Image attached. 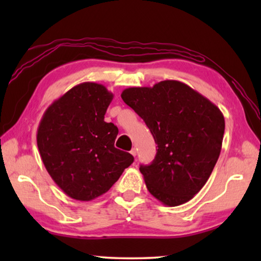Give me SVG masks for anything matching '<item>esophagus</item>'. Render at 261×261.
<instances>
[{
    "label": "esophagus",
    "mask_w": 261,
    "mask_h": 261,
    "mask_svg": "<svg viewBox=\"0 0 261 261\" xmlns=\"http://www.w3.org/2000/svg\"><path fill=\"white\" fill-rule=\"evenodd\" d=\"M130 153H131L134 156H136V155H137V149H136V148H132L131 151H130Z\"/></svg>",
    "instance_id": "obj_1"
}]
</instances>
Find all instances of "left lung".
I'll return each mask as SVG.
<instances>
[{
    "label": "left lung",
    "instance_id": "left-lung-1",
    "mask_svg": "<svg viewBox=\"0 0 261 261\" xmlns=\"http://www.w3.org/2000/svg\"><path fill=\"white\" fill-rule=\"evenodd\" d=\"M122 99L146 123L158 145L148 166H140L147 190L167 206L191 200L210 178L224 134L221 110L178 81L129 87Z\"/></svg>",
    "mask_w": 261,
    "mask_h": 261
}]
</instances>
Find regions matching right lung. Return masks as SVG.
<instances>
[{
  "label": "right lung",
  "instance_id": "1",
  "mask_svg": "<svg viewBox=\"0 0 261 261\" xmlns=\"http://www.w3.org/2000/svg\"><path fill=\"white\" fill-rule=\"evenodd\" d=\"M114 98L101 84L82 83L43 114L37 144L48 174L67 196L90 201L103 194L134 162L115 147L118 129L105 122Z\"/></svg>",
  "mask_w": 261,
  "mask_h": 261
}]
</instances>
